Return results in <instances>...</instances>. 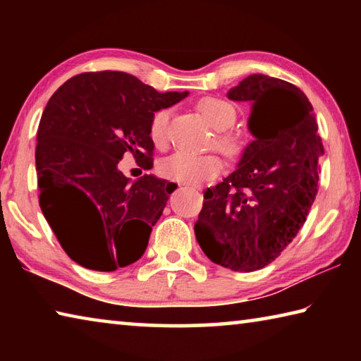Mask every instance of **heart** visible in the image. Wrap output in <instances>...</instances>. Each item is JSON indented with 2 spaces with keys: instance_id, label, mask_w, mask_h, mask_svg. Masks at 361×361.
Masks as SVG:
<instances>
[{
  "instance_id": "heart-1",
  "label": "heart",
  "mask_w": 361,
  "mask_h": 361,
  "mask_svg": "<svg viewBox=\"0 0 361 361\" xmlns=\"http://www.w3.org/2000/svg\"><path fill=\"white\" fill-rule=\"evenodd\" d=\"M197 111L202 114L207 124L213 130L223 132L232 126L235 119V111L228 102L216 97H205L197 102ZM169 109L162 108L152 114L149 122V137L156 146H164L167 142ZM216 146L223 152H232L234 143L229 138L219 137ZM162 176L169 180L185 183L189 186H199L202 183L216 178L221 172V161L215 154H192L186 151H176L172 156L164 159L159 166Z\"/></svg>"
}]
</instances>
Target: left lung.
I'll use <instances>...</instances> for the list:
<instances>
[{"mask_svg": "<svg viewBox=\"0 0 361 361\" xmlns=\"http://www.w3.org/2000/svg\"><path fill=\"white\" fill-rule=\"evenodd\" d=\"M228 97L250 105L255 140L234 172L205 191L194 232L213 262L253 272L276 259L304 224L319 189L323 145L312 105L296 85L252 75Z\"/></svg>", "mask_w": 361, "mask_h": 361, "instance_id": "obj_1", "label": "left lung"}]
</instances>
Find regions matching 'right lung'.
<instances>
[{"label":"right lung","mask_w":361,"mask_h":361,"mask_svg":"<svg viewBox=\"0 0 361 361\" xmlns=\"http://www.w3.org/2000/svg\"><path fill=\"white\" fill-rule=\"evenodd\" d=\"M188 97L157 92L124 71L73 76L51 97L36 143L39 207L73 261L111 272L142 258L176 185L152 175L130 183L126 152L152 167V114Z\"/></svg>","instance_id":"right-lung-1"}]
</instances>
